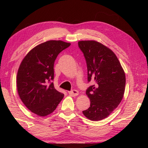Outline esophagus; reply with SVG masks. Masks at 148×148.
<instances>
[{
  "label": "esophagus",
  "mask_w": 148,
  "mask_h": 148,
  "mask_svg": "<svg viewBox=\"0 0 148 148\" xmlns=\"http://www.w3.org/2000/svg\"><path fill=\"white\" fill-rule=\"evenodd\" d=\"M69 93L72 97H76V96H77V95H78L79 92L76 89H73V90H72V91H69Z\"/></svg>",
  "instance_id": "esophagus-1"
}]
</instances>
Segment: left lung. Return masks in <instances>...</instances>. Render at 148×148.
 <instances>
[{
    "label": "left lung",
    "mask_w": 148,
    "mask_h": 148,
    "mask_svg": "<svg viewBox=\"0 0 148 148\" xmlns=\"http://www.w3.org/2000/svg\"><path fill=\"white\" fill-rule=\"evenodd\" d=\"M87 68V81L94 84L86 90L90 107L82 112L91 121L106 118L118 106L123 97L125 74L111 49L94 40L78 42Z\"/></svg>",
    "instance_id": "1"
}]
</instances>
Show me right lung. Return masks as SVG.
<instances>
[{"instance_id": "1", "label": "right lung", "mask_w": 148, "mask_h": 148, "mask_svg": "<svg viewBox=\"0 0 148 148\" xmlns=\"http://www.w3.org/2000/svg\"><path fill=\"white\" fill-rule=\"evenodd\" d=\"M71 46L61 40H49L31 49L22 61L17 75V87L25 106L39 116L52 113L64 94L55 89L54 63L58 55Z\"/></svg>"}]
</instances>
